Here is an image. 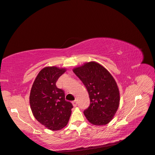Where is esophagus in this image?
<instances>
[{
    "mask_svg": "<svg viewBox=\"0 0 155 155\" xmlns=\"http://www.w3.org/2000/svg\"><path fill=\"white\" fill-rule=\"evenodd\" d=\"M72 104H73V105L74 106V107H77V101L75 99L74 101H73Z\"/></svg>",
    "mask_w": 155,
    "mask_h": 155,
    "instance_id": "34e87169",
    "label": "esophagus"
}]
</instances>
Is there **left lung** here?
I'll list each match as a JSON object with an SVG mask.
<instances>
[{"mask_svg":"<svg viewBox=\"0 0 155 155\" xmlns=\"http://www.w3.org/2000/svg\"><path fill=\"white\" fill-rule=\"evenodd\" d=\"M73 71L86 86L90 96V107L84 111L86 119L94 125L108 124L116 114L120 101L114 77L95 61L85 63Z\"/></svg>","mask_w":155,"mask_h":155,"instance_id":"obj_1","label":"left lung"}]
</instances>
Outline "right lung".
I'll return each mask as SVG.
<instances>
[{"label":"right lung","instance_id":"add662e5","mask_svg":"<svg viewBox=\"0 0 155 155\" xmlns=\"http://www.w3.org/2000/svg\"><path fill=\"white\" fill-rule=\"evenodd\" d=\"M65 68L52 66L41 69L33 83L30 94V105L34 116L51 130H58L67 125L71 114L72 104L65 99V93L56 82Z\"/></svg>","mask_w":155,"mask_h":155}]
</instances>
